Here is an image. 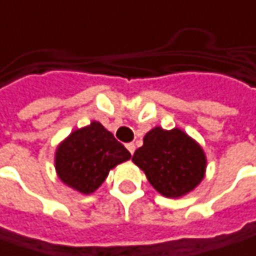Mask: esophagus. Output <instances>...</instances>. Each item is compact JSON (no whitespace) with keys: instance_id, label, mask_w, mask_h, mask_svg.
Returning a JSON list of instances; mask_svg holds the SVG:
<instances>
[{"instance_id":"1","label":"esophagus","mask_w":256,"mask_h":256,"mask_svg":"<svg viewBox=\"0 0 256 256\" xmlns=\"http://www.w3.org/2000/svg\"><path fill=\"white\" fill-rule=\"evenodd\" d=\"M126 147H128V150L132 153V154H133V153H134V150H136V146H134V143H128Z\"/></svg>"}]
</instances>
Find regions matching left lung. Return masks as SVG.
<instances>
[{"instance_id":"1","label":"left lung","mask_w":256,"mask_h":256,"mask_svg":"<svg viewBox=\"0 0 256 256\" xmlns=\"http://www.w3.org/2000/svg\"><path fill=\"white\" fill-rule=\"evenodd\" d=\"M148 182L167 198L182 197L198 186L207 158L201 146L180 128H152L133 154Z\"/></svg>"}]
</instances>
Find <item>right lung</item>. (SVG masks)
Listing matches in <instances>:
<instances>
[{
  "mask_svg": "<svg viewBox=\"0 0 256 256\" xmlns=\"http://www.w3.org/2000/svg\"><path fill=\"white\" fill-rule=\"evenodd\" d=\"M132 157L99 122L78 128L58 146L55 168L59 178L82 194L100 187L113 167Z\"/></svg>",
  "mask_w": 256,
  "mask_h": 256,
  "instance_id": "1",
  "label": "right lung"
}]
</instances>
